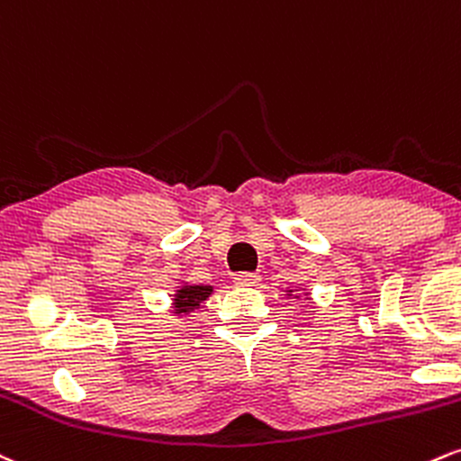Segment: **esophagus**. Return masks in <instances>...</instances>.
Segmentation results:
<instances>
[{"label":"esophagus","instance_id":"obj_1","mask_svg":"<svg viewBox=\"0 0 461 461\" xmlns=\"http://www.w3.org/2000/svg\"><path fill=\"white\" fill-rule=\"evenodd\" d=\"M232 283L237 286H257L261 283V276L258 274H235L232 276Z\"/></svg>","mask_w":461,"mask_h":461}]
</instances>
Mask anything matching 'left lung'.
Masks as SVG:
<instances>
[{"label": "left lung", "instance_id": "8db88e82", "mask_svg": "<svg viewBox=\"0 0 461 461\" xmlns=\"http://www.w3.org/2000/svg\"><path fill=\"white\" fill-rule=\"evenodd\" d=\"M285 295L289 297V300H297V302H300L302 297H304V300L312 302V297H311V291L304 289V286H289V289L285 291Z\"/></svg>", "mask_w": 461, "mask_h": 461}]
</instances>
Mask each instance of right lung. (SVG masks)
Here are the masks:
<instances>
[{
	"instance_id": "add662e5",
	"label": "right lung",
	"mask_w": 461,
	"mask_h": 461,
	"mask_svg": "<svg viewBox=\"0 0 461 461\" xmlns=\"http://www.w3.org/2000/svg\"><path fill=\"white\" fill-rule=\"evenodd\" d=\"M211 294H213L211 285H192L185 283V280H178L170 302L172 315L189 317L194 311H198L200 304L209 300Z\"/></svg>"
}]
</instances>
